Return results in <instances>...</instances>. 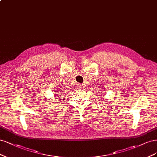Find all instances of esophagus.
<instances>
[{
	"mask_svg": "<svg viewBox=\"0 0 157 157\" xmlns=\"http://www.w3.org/2000/svg\"><path fill=\"white\" fill-rule=\"evenodd\" d=\"M75 87H76L77 89H81L82 88V85L78 83V84H76V86H75Z\"/></svg>",
	"mask_w": 157,
	"mask_h": 157,
	"instance_id": "34e87169",
	"label": "esophagus"
}]
</instances>
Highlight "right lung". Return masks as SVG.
I'll return each mask as SVG.
<instances>
[{"mask_svg":"<svg viewBox=\"0 0 157 157\" xmlns=\"http://www.w3.org/2000/svg\"><path fill=\"white\" fill-rule=\"evenodd\" d=\"M55 92H57V93H55V94H57V96H56V97H57V94H60V93H61V91H60V92H59V90H57V91H55ZM63 92V91H62Z\"/></svg>","mask_w":157,"mask_h":157,"instance_id":"1","label":"right lung"}]
</instances>
